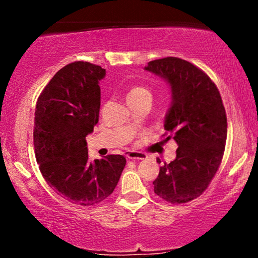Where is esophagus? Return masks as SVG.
I'll list each match as a JSON object with an SVG mask.
<instances>
[{
  "label": "esophagus",
  "mask_w": 258,
  "mask_h": 258,
  "mask_svg": "<svg viewBox=\"0 0 258 258\" xmlns=\"http://www.w3.org/2000/svg\"><path fill=\"white\" fill-rule=\"evenodd\" d=\"M126 156H127V159H130V160H144V159H147L146 154L139 153V152H127Z\"/></svg>",
  "instance_id": "1"
}]
</instances>
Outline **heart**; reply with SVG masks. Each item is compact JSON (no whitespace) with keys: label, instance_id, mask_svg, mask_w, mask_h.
I'll list each match as a JSON object with an SVG mask.
<instances>
[{"label":"heart","instance_id":"heart-1","mask_svg":"<svg viewBox=\"0 0 258 258\" xmlns=\"http://www.w3.org/2000/svg\"><path fill=\"white\" fill-rule=\"evenodd\" d=\"M143 96L152 97L150 91L148 90L147 87H144V86H132V87L130 88L128 93H127V100L137 99V98H141V97H143Z\"/></svg>","mask_w":258,"mask_h":258}]
</instances>
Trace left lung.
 <instances>
[{"label": "left lung", "instance_id": "8db88e82", "mask_svg": "<svg viewBox=\"0 0 258 258\" xmlns=\"http://www.w3.org/2000/svg\"><path fill=\"white\" fill-rule=\"evenodd\" d=\"M144 69L170 85L172 102L164 127L178 146L176 159L160 167L154 191L171 204L188 203L206 190L220 167L227 139L226 109L212 80L189 61L167 57L149 61Z\"/></svg>", "mask_w": 258, "mask_h": 258}]
</instances>
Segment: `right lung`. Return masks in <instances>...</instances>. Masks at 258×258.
<instances>
[{"label":"right lung","mask_w":258,"mask_h":258,"mask_svg":"<svg viewBox=\"0 0 258 258\" xmlns=\"http://www.w3.org/2000/svg\"><path fill=\"white\" fill-rule=\"evenodd\" d=\"M105 69L88 61L65 65L37 99L34 146L43 178L58 195L80 206L102 203L114 191L126 165L122 155L88 160L86 137L100 109Z\"/></svg>","instance_id":"1"}]
</instances>
